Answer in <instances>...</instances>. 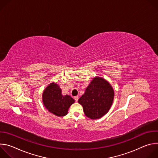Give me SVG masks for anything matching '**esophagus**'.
I'll return each mask as SVG.
<instances>
[{
    "mask_svg": "<svg viewBox=\"0 0 158 158\" xmlns=\"http://www.w3.org/2000/svg\"><path fill=\"white\" fill-rule=\"evenodd\" d=\"M74 99H75V101H76V102H77V101H78V99H79V97H78V96H75V97L74 98Z\"/></svg>",
    "mask_w": 158,
    "mask_h": 158,
    "instance_id": "1",
    "label": "esophagus"
}]
</instances>
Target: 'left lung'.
Returning <instances> with one entry per match:
<instances>
[{
	"mask_svg": "<svg viewBox=\"0 0 158 158\" xmlns=\"http://www.w3.org/2000/svg\"><path fill=\"white\" fill-rule=\"evenodd\" d=\"M114 97L110 84L105 79L96 76L87 87L78 102L83 107L85 115L91 119H98L106 114Z\"/></svg>",
	"mask_w": 158,
	"mask_h": 158,
	"instance_id": "8db88e82",
	"label": "left lung"
}]
</instances>
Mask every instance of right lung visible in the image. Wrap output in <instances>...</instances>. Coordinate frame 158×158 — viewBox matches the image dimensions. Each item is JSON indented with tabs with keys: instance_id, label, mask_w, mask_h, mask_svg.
<instances>
[{
	"instance_id": "1",
	"label": "right lung",
	"mask_w": 158,
	"mask_h": 158,
	"mask_svg": "<svg viewBox=\"0 0 158 158\" xmlns=\"http://www.w3.org/2000/svg\"><path fill=\"white\" fill-rule=\"evenodd\" d=\"M74 102V99L70 96H63L61 89L54 82L49 84L42 93L44 106L51 113L58 117L67 115L69 108Z\"/></svg>"
}]
</instances>
